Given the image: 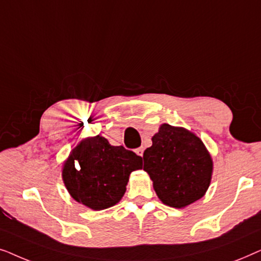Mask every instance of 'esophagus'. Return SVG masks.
<instances>
[{
  "label": "esophagus",
  "instance_id": "esophagus-1",
  "mask_svg": "<svg viewBox=\"0 0 261 261\" xmlns=\"http://www.w3.org/2000/svg\"><path fill=\"white\" fill-rule=\"evenodd\" d=\"M135 153H137L138 155L142 156V154H144V147H139V148H137V149H135Z\"/></svg>",
  "mask_w": 261,
  "mask_h": 261
}]
</instances>
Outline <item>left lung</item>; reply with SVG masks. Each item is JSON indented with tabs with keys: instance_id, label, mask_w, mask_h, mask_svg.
I'll return each mask as SVG.
<instances>
[{
	"instance_id": "left-lung-1",
	"label": "left lung",
	"mask_w": 261,
	"mask_h": 261,
	"mask_svg": "<svg viewBox=\"0 0 261 261\" xmlns=\"http://www.w3.org/2000/svg\"><path fill=\"white\" fill-rule=\"evenodd\" d=\"M144 170L166 205L183 208L209 188L213 162L198 137L184 128L164 123L144 152Z\"/></svg>"
}]
</instances>
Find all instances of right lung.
<instances>
[{"label":"right lung","mask_w":261,"mask_h":261,"mask_svg":"<svg viewBox=\"0 0 261 261\" xmlns=\"http://www.w3.org/2000/svg\"><path fill=\"white\" fill-rule=\"evenodd\" d=\"M142 169V158L103 137L85 139L63 167V179L72 198L94 210L115 205L126 192L129 174Z\"/></svg>","instance_id":"add662e5"}]
</instances>
